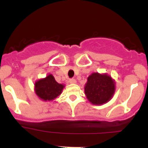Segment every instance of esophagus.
<instances>
[{
  "instance_id": "esophagus-1",
  "label": "esophagus",
  "mask_w": 148,
  "mask_h": 148,
  "mask_svg": "<svg viewBox=\"0 0 148 148\" xmlns=\"http://www.w3.org/2000/svg\"><path fill=\"white\" fill-rule=\"evenodd\" d=\"M69 82H70V84H75V82H76V80H75V78H70V80H69Z\"/></svg>"
}]
</instances>
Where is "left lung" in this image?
I'll return each mask as SVG.
<instances>
[{
  "label": "left lung",
  "mask_w": 148,
  "mask_h": 148,
  "mask_svg": "<svg viewBox=\"0 0 148 148\" xmlns=\"http://www.w3.org/2000/svg\"><path fill=\"white\" fill-rule=\"evenodd\" d=\"M115 91L113 80L107 74L92 73L87 78L84 92L93 104H102L112 98Z\"/></svg>",
  "instance_id": "8db88e82"
}]
</instances>
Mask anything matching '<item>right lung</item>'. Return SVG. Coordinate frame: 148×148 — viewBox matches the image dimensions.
<instances>
[{
  "mask_svg": "<svg viewBox=\"0 0 148 148\" xmlns=\"http://www.w3.org/2000/svg\"><path fill=\"white\" fill-rule=\"evenodd\" d=\"M64 86L55 80L53 75H49L44 79L38 81L35 84V92L44 101H51L61 93Z\"/></svg>",
  "mask_w": 148,
  "mask_h": 148,
  "instance_id": "1",
  "label": "right lung"
}]
</instances>
